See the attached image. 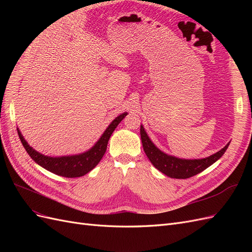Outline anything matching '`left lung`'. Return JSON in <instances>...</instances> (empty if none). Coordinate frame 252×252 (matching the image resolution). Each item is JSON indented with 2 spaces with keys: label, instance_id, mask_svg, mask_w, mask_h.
I'll return each mask as SVG.
<instances>
[{
  "label": "left lung",
  "instance_id": "left-lung-1",
  "mask_svg": "<svg viewBox=\"0 0 252 252\" xmlns=\"http://www.w3.org/2000/svg\"><path fill=\"white\" fill-rule=\"evenodd\" d=\"M141 139L145 154L151 164L154 165L158 170L166 174L167 177L172 179H188L193 175L202 172L206 168H208L213 163L222 157L227 150L229 143L224 148L216 152L207 158H180L170 155H167L162 150H159L156 145L149 139L145 128L141 125Z\"/></svg>",
  "mask_w": 252,
  "mask_h": 252
}]
</instances>
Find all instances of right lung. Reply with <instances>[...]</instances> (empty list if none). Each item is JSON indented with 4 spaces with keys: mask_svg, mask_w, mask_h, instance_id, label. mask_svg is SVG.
I'll use <instances>...</instances> for the list:
<instances>
[{
    "mask_svg": "<svg viewBox=\"0 0 252 252\" xmlns=\"http://www.w3.org/2000/svg\"><path fill=\"white\" fill-rule=\"evenodd\" d=\"M127 114V112H124L114 119L109 124V126L106 128V130L103 132L101 138L97 140V142L90 149H88L85 152H82V154L72 156L48 157L42 155L30 146L27 141L24 139V136L21 133L20 129H17L19 138L23 144V146L26 149L29 157L32 158L37 165H40L43 168L52 173L61 175V177L79 178L83 177V175H85L86 173L93 170L94 167L100 163L103 156L105 155L106 149H107V144L112 132L120 124V122L123 120Z\"/></svg>",
    "mask_w": 252,
    "mask_h": 252,
    "instance_id": "right-lung-1",
    "label": "right lung"
}]
</instances>
